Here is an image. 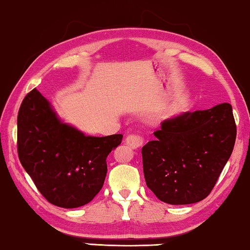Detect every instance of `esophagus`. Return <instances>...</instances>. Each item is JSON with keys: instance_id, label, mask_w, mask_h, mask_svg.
Instances as JSON below:
<instances>
[{"instance_id": "34e87169", "label": "esophagus", "mask_w": 250, "mask_h": 250, "mask_svg": "<svg viewBox=\"0 0 250 250\" xmlns=\"http://www.w3.org/2000/svg\"><path fill=\"white\" fill-rule=\"evenodd\" d=\"M125 143L132 149H137L144 144V139L138 135H129V136L126 137Z\"/></svg>"}]
</instances>
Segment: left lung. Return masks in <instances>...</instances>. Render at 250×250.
Returning a JSON list of instances; mask_svg holds the SVG:
<instances>
[{
	"mask_svg": "<svg viewBox=\"0 0 250 250\" xmlns=\"http://www.w3.org/2000/svg\"><path fill=\"white\" fill-rule=\"evenodd\" d=\"M142 149L146 185L165 203L192 204L209 194L233 152L236 125L229 103L185 112L161 123Z\"/></svg>",
	"mask_w": 250,
	"mask_h": 250,
	"instance_id": "8db88e82",
	"label": "left lung"
}]
</instances>
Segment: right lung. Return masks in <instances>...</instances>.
Instances as JSON below:
<instances>
[{
    "label": "right lung",
    "instance_id": "right-lung-1",
    "mask_svg": "<svg viewBox=\"0 0 250 250\" xmlns=\"http://www.w3.org/2000/svg\"><path fill=\"white\" fill-rule=\"evenodd\" d=\"M123 135L89 136L61 120L36 89L17 116L20 161L38 191L56 207L74 208L93 200L106 177V157Z\"/></svg>",
    "mask_w": 250,
    "mask_h": 250
}]
</instances>
